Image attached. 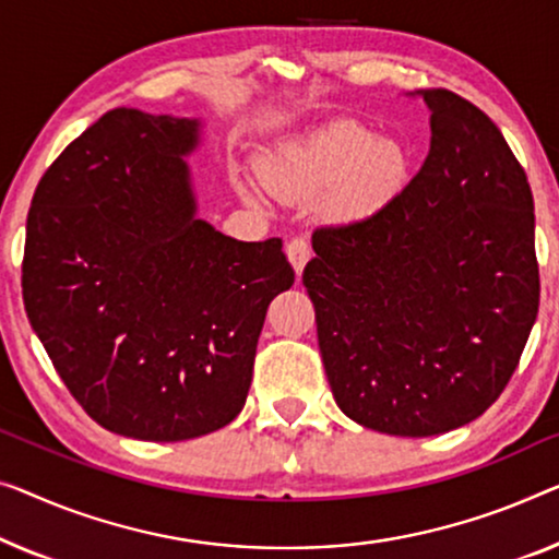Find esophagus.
I'll use <instances>...</instances> for the list:
<instances>
[{
	"mask_svg": "<svg viewBox=\"0 0 559 559\" xmlns=\"http://www.w3.org/2000/svg\"><path fill=\"white\" fill-rule=\"evenodd\" d=\"M286 255H288L290 265H294L296 276H301L306 263H308V258H311V246H308L306 238H294V240H288Z\"/></svg>",
	"mask_w": 559,
	"mask_h": 559,
	"instance_id": "1",
	"label": "esophagus"
}]
</instances>
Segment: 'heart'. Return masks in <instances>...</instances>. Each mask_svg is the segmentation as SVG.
I'll return each mask as SVG.
<instances>
[{
    "mask_svg": "<svg viewBox=\"0 0 559 559\" xmlns=\"http://www.w3.org/2000/svg\"><path fill=\"white\" fill-rule=\"evenodd\" d=\"M406 153L356 120H336L311 135L288 140L261 163V178L283 198H308L333 188V207L359 218L402 186Z\"/></svg>",
    "mask_w": 559,
    "mask_h": 559,
    "instance_id": "heart-1",
    "label": "heart"
}]
</instances>
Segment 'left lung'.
Returning <instances> with one entry per match:
<instances>
[{
    "instance_id": "8db88e82",
    "label": "left lung",
    "mask_w": 559,
    "mask_h": 559,
    "mask_svg": "<svg viewBox=\"0 0 559 559\" xmlns=\"http://www.w3.org/2000/svg\"><path fill=\"white\" fill-rule=\"evenodd\" d=\"M431 145L402 193L313 230L304 286L338 409L435 437L485 414L535 326V203L497 124L449 90L419 93Z\"/></svg>"
}]
</instances>
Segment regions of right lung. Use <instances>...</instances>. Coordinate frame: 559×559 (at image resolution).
Returning a JSON list of instances; mask_svg holds the SVG:
<instances>
[{
    "label": "right lung",
    "instance_id": "add662e5",
    "mask_svg": "<svg viewBox=\"0 0 559 559\" xmlns=\"http://www.w3.org/2000/svg\"><path fill=\"white\" fill-rule=\"evenodd\" d=\"M200 120L115 107L41 175L22 296L64 386L115 435L186 441L240 414L269 304L294 286L281 238L195 215Z\"/></svg>",
    "mask_w": 559,
    "mask_h": 559
}]
</instances>
